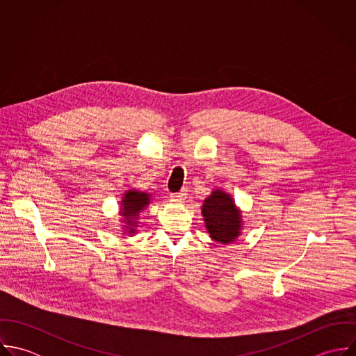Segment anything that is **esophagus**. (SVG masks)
<instances>
[{"label":"esophagus","mask_w":356,"mask_h":356,"mask_svg":"<svg viewBox=\"0 0 356 356\" xmlns=\"http://www.w3.org/2000/svg\"><path fill=\"white\" fill-rule=\"evenodd\" d=\"M186 189H181L179 192H177V193H172L171 195V197L174 199V200H177V202H184L185 199H186Z\"/></svg>","instance_id":"34e87169"}]
</instances>
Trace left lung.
<instances>
[{"instance_id":"obj_1","label":"left lung","mask_w":356,"mask_h":356,"mask_svg":"<svg viewBox=\"0 0 356 356\" xmlns=\"http://www.w3.org/2000/svg\"><path fill=\"white\" fill-rule=\"evenodd\" d=\"M202 213L209 237L220 244H230L241 234V211L229 193L215 189L204 200Z\"/></svg>"}]
</instances>
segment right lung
Wrapping results in <instances>:
<instances>
[{"instance_id": "add662e5", "label": "right lung", "mask_w": 356, "mask_h": 356, "mask_svg": "<svg viewBox=\"0 0 356 356\" xmlns=\"http://www.w3.org/2000/svg\"><path fill=\"white\" fill-rule=\"evenodd\" d=\"M151 203V195L145 192H140L136 189H130L123 195L120 203V215L124 218V229L129 234H136V227L138 226V215L140 212Z\"/></svg>"}]
</instances>
